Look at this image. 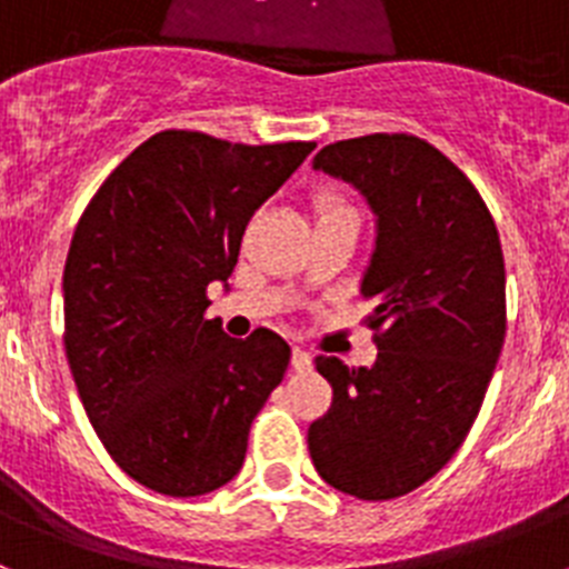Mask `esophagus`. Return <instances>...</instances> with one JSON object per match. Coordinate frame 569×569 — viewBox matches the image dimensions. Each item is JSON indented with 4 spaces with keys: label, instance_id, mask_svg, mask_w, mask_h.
<instances>
[{
    "label": "esophagus",
    "instance_id": "1",
    "mask_svg": "<svg viewBox=\"0 0 569 569\" xmlns=\"http://www.w3.org/2000/svg\"><path fill=\"white\" fill-rule=\"evenodd\" d=\"M290 365H293V370H310V365H313V361H310V353H305V350H301V347H293V356H290Z\"/></svg>",
    "mask_w": 569,
    "mask_h": 569
}]
</instances>
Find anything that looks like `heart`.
Returning a JSON list of instances; mask_svg holds the SVG:
<instances>
[{"mask_svg": "<svg viewBox=\"0 0 569 569\" xmlns=\"http://www.w3.org/2000/svg\"><path fill=\"white\" fill-rule=\"evenodd\" d=\"M313 208H316V213H319V219L321 216H333V213H350V204L341 202L339 196H333V193L316 196Z\"/></svg>", "mask_w": 569, "mask_h": 569, "instance_id": "1", "label": "heart"}]
</instances>
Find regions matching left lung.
<instances>
[{"label":"left lung","instance_id":"obj_1","mask_svg":"<svg viewBox=\"0 0 569 569\" xmlns=\"http://www.w3.org/2000/svg\"><path fill=\"white\" fill-rule=\"evenodd\" d=\"M313 168L376 213L361 296L379 356L316 359L333 405L310 425V459L347 496L399 499L453 459L485 401L507 330L499 230L470 179L419 136L345 139Z\"/></svg>","mask_w":569,"mask_h":569}]
</instances>
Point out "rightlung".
Returning a JSON list of instances; mask_svg holds the SVG:
<instances>
[{
	"instance_id": "obj_1",
	"label": "right lung",
	"mask_w": 569,
	"mask_h": 569,
	"mask_svg": "<svg viewBox=\"0 0 569 569\" xmlns=\"http://www.w3.org/2000/svg\"><path fill=\"white\" fill-rule=\"evenodd\" d=\"M313 142L233 144L199 130L150 136L84 208L64 261V353L110 459L173 499L228 485L284 379L273 330L230 339L208 319L250 216Z\"/></svg>"
}]
</instances>
